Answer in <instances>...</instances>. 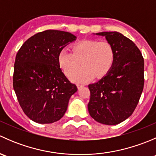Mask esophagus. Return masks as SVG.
Returning <instances> with one entry per match:
<instances>
[{"label": "esophagus", "instance_id": "34e87169", "mask_svg": "<svg viewBox=\"0 0 156 156\" xmlns=\"http://www.w3.org/2000/svg\"><path fill=\"white\" fill-rule=\"evenodd\" d=\"M83 87H84V85L83 84H77V87H78V89H81V88H82Z\"/></svg>", "mask_w": 156, "mask_h": 156}]
</instances>
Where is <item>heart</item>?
<instances>
[{
    "instance_id": "b5f03b06",
    "label": "heart",
    "mask_w": 156,
    "mask_h": 156,
    "mask_svg": "<svg viewBox=\"0 0 156 156\" xmlns=\"http://www.w3.org/2000/svg\"><path fill=\"white\" fill-rule=\"evenodd\" d=\"M114 61L112 45L107 41L95 40L81 41L73 45L72 53L67 49H62L58 55L59 67L67 76L72 73L69 78L76 83L87 82L95 75L104 76L112 67ZM80 62L83 67L75 72Z\"/></svg>"
}]
</instances>
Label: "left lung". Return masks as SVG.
Returning a JSON list of instances; mask_svg holds the SVG:
<instances>
[{
	"instance_id": "obj_1",
	"label": "left lung",
	"mask_w": 156,
	"mask_h": 156,
	"mask_svg": "<svg viewBox=\"0 0 156 156\" xmlns=\"http://www.w3.org/2000/svg\"><path fill=\"white\" fill-rule=\"evenodd\" d=\"M105 37L115 50L112 67L97 82L88 85V111L99 123L115 125L134 111L144 85V60L132 41L117 31L94 34Z\"/></svg>"
}]
</instances>
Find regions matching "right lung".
I'll return each instance as SVG.
<instances>
[{"mask_svg": "<svg viewBox=\"0 0 156 156\" xmlns=\"http://www.w3.org/2000/svg\"><path fill=\"white\" fill-rule=\"evenodd\" d=\"M70 32L47 30L29 37L19 50L13 89L20 106L33 122L50 124L63 117L78 89L62 73L58 55L76 40Z\"/></svg>", "mask_w": 156, "mask_h": 156, "instance_id": "obj_1", "label": "right lung"}]
</instances>
